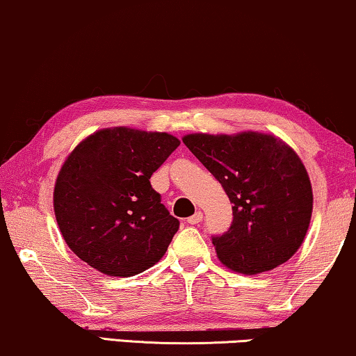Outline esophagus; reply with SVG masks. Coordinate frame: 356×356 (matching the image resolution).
Listing matches in <instances>:
<instances>
[{
  "label": "esophagus",
  "mask_w": 356,
  "mask_h": 356,
  "mask_svg": "<svg viewBox=\"0 0 356 356\" xmlns=\"http://www.w3.org/2000/svg\"><path fill=\"white\" fill-rule=\"evenodd\" d=\"M202 221H203V213L202 211H197V213L193 214V216H190L187 219L188 224H198V222H202Z\"/></svg>",
  "instance_id": "esophagus-1"
}]
</instances>
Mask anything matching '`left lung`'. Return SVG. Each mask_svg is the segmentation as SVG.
I'll return each instance as SVG.
<instances>
[{"instance_id": "8db88e82", "label": "left lung", "mask_w": 356, "mask_h": 356, "mask_svg": "<svg viewBox=\"0 0 356 356\" xmlns=\"http://www.w3.org/2000/svg\"><path fill=\"white\" fill-rule=\"evenodd\" d=\"M182 142L234 204L229 230L213 237L221 263L253 276L292 258L313 211L312 182L298 154L259 132L190 134Z\"/></svg>"}]
</instances>
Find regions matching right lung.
I'll list each match as a JSON object with an SVG mask.
<instances>
[{"label": "right lung", "mask_w": 356, "mask_h": 356, "mask_svg": "<svg viewBox=\"0 0 356 356\" xmlns=\"http://www.w3.org/2000/svg\"><path fill=\"white\" fill-rule=\"evenodd\" d=\"M180 145L166 132L98 130L64 161L54 214L77 257L106 276L129 277L156 264L179 229L149 177Z\"/></svg>", "instance_id": "obj_1"}]
</instances>
